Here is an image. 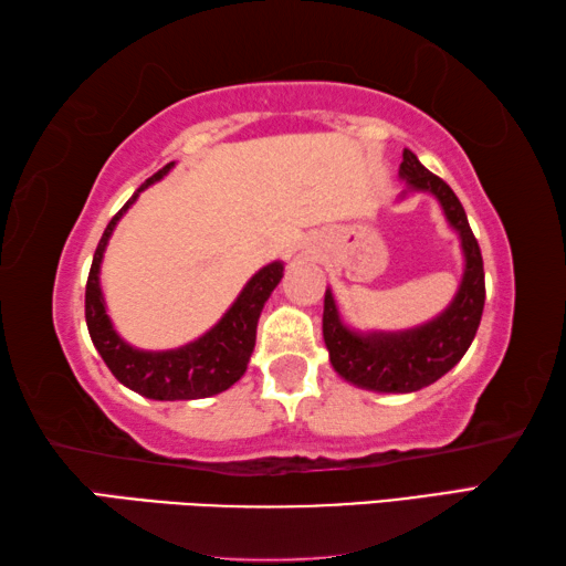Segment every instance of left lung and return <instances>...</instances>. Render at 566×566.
Returning a JSON list of instances; mask_svg holds the SVG:
<instances>
[{
	"label": "left lung",
	"mask_w": 566,
	"mask_h": 566,
	"mask_svg": "<svg viewBox=\"0 0 566 566\" xmlns=\"http://www.w3.org/2000/svg\"><path fill=\"white\" fill-rule=\"evenodd\" d=\"M399 177L411 191H429L442 207L449 227L459 237L464 274L452 304L434 317L405 332H354L342 322L332 290L324 294L322 332L334 371L352 385L389 395L424 389L444 377L464 357L484 312V264L476 237L467 222L464 207L444 179L432 175L415 151L405 149ZM407 195V191H405ZM401 195V197H405Z\"/></svg>",
	"instance_id": "obj_1"
}]
</instances>
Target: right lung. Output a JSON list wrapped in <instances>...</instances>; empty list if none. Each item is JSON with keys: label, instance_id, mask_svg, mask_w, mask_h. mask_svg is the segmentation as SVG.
<instances>
[{"label": "right lung", "instance_id": "right-lung-1", "mask_svg": "<svg viewBox=\"0 0 566 566\" xmlns=\"http://www.w3.org/2000/svg\"><path fill=\"white\" fill-rule=\"evenodd\" d=\"M171 167H175V161H169V165L161 167L157 175H151L145 185L134 191L129 202L112 217V222L104 229V234L99 239L97 252H94L87 292H84V317H87V329L94 347L102 354L104 364H107L112 375L117 377L124 387H129L142 397L159 401L205 399L219 395V391L229 389L234 381L242 379L249 357H252L254 352L256 322H260L264 302L270 300V294L274 292V286L280 284L284 274L282 262L262 266V270L244 284V290L239 292L234 304L224 312V317L207 334L185 344V347L147 352L124 342L117 329L112 327L107 306H104L99 286L102 256L114 227H117L124 212L137 202L139 191H145L149 185L159 181Z\"/></svg>", "mask_w": 566, "mask_h": 566}]
</instances>
